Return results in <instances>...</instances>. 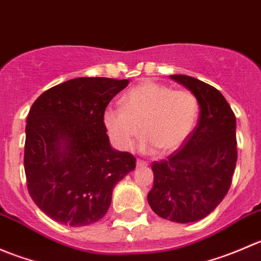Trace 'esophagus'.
Returning <instances> with one entry per match:
<instances>
[{
    "mask_svg": "<svg viewBox=\"0 0 261 261\" xmlns=\"http://www.w3.org/2000/svg\"><path fill=\"white\" fill-rule=\"evenodd\" d=\"M146 165H147L146 160H141V159L136 160V167L138 168H145Z\"/></svg>",
    "mask_w": 261,
    "mask_h": 261,
    "instance_id": "1",
    "label": "esophagus"
}]
</instances>
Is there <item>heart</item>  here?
Returning <instances> with one entry per match:
<instances>
[{
  "label": "heart",
  "mask_w": 261,
  "mask_h": 261,
  "mask_svg": "<svg viewBox=\"0 0 261 261\" xmlns=\"http://www.w3.org/2000/svg\"><path fill=\"white\" fill-rule=\"evenodd\" d=\"M199 116L196 94L167 84L145 81L125 93L121 109H107L103 123L121 150H130L141 134V149L174 151L193 133Z\"/></svg>",
  "instance_id": "1"
}]
</instances>
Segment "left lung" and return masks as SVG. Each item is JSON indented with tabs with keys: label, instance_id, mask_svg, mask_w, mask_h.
Segmentation results:
<instances>
[{
	"label": "left lung",
	"instance_id": "1",
	"mask_svg": "<svg viewBox=\"0 0 261 261\" xmlns=\"http://www.w3.org/2000/svg\"><path fill=\"white\" fill-rule=\"evenodd\" d=\"M170 78L196 94L199 120L179 150L152 162L147 202L162 218L188 223L208 216L230 189L238 160L236 117L215 87L189 75Z\"/></svg>",
	"mask_w": 261,
	"mask_h": 261
}]
</instances>
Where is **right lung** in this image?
<instances>
[{
    "label": "right lung",
    "mask_w": 261,
    "mask_h": 261,
    "mask_svg": "<svg viewBox=\"0 0 261 261\" xmlns=\"http://www.w3.org/2000/svg\"><path fill=\"white\" fill-rule=\"evenodd\" d=\"M128 80L82 77L38 97L26 120L23 167L36 206L63 225L87 226L109 211L114 187L136 159L110 144L103 114Z\"/></svg>",
    "instance_id": "obj_1"
}]
</instances>
